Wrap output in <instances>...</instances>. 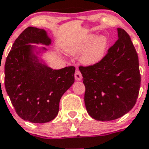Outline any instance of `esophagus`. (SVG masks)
Instances as JSON below:
<instances>
[{"mask_svg": "<svg viewBox=\"0 0 149 149\" xmlns=\"http://www.w3.org/2000/svg\"><path fill=\"white\" fill-rule=\"evenodd\" d=\"M82 79V76H81V73L79 70H76V73H75V79L76 81H80Z\"/></svg>", "mask_w": 149, "mask_h": 149, "instance_id": "esophagus-1", "label": "esophagus"}]
</instances>
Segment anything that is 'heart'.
I'll return each mask as SVG.
<instances>
[{
    "instance_id": "1",
    "label": "heart",
    "mask_w": 149,
    "mask_h": 149,
    "mask_svg": "<svg viewBox=\"0 0 149 149\" xmlns=\"http://www.w3.org/2000/svg\"><path fill=\"white\" fill-rule=\"evenodd\" d=\"M90 43L91 45L88 47ZM108 44V40L106 36H100L96 38L95 35H90L82 44L70 48V53L72 54L81 53L88 46V49L81 56V61L85 65H94L100 62L104 56Z\"/></svg>"
}]
</instances>
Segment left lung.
Listing matches in <instances>:
<instances>
[{"instance_id":"left-lung-1","label":"left lung","mask_w":149,"mask_h":149,"mask_svg":"<svg viewBox=\"0 0 149 149\" xmlns=\"http://www.w3.org/2000/svg\"><path fill=\"white\" fill-rule=\"evenodd\" d=\"M118 40L97 64L79 67L85 86L84 104L99 121L121 117L134 106L140 87L139 60L130 36L117 28Z\"/></svg>"}]
</instances>
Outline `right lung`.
I'll return each instance as SVG.
<instances>
[{"mask_svg":"<svg viewBox=\"0 0 149 149\" xmlns=\"http://www.w3.org/2000/svg\"><path fill=\"white\" fill-rule=\"evenodd\" d=\"M51 39L44 29L29 26L15 41L5 63V88L18 116L33 123L56 117L63 94L74 83L76 68L53 70L39 56Z\"/></svg>","mask_w":149,"mask_h":149,"instance_id":"add662e5","label":"right lung"}]
</instances>
